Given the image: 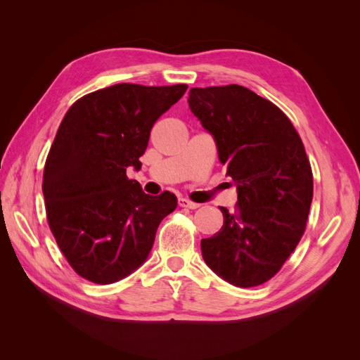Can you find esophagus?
<instances>
[{
	"instance_id": "obj_1",
	"label": "esophagus",
	"mask_w": 360,
	"mask_h": 360,
	"mask_svg": "<svg viewBox=\"0 0 360 360\" xmlns=\"http://www.w3.org/2000/svg\"><path fill=\"white\" fill-rule=\"evenodd\" d=\"M179 205L180 207H186V209H191V210H195V209H198V207H200L198 202H192V201H189L186 198H179Z\"/></svg>"
}]
</instances>
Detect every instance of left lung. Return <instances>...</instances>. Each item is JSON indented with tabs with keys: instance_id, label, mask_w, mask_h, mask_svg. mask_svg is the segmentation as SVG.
<instances>
[{
	"instance_id": "left-lung-1",
	"label": "left lung",
	"mask_w": 360,
	"mask_h": 360,
	"mask_svg": "<svg viewBox=\"0 0 360 360\" xmlns=\"http://www.w3.org/2000/svg\"><path fill=\"white\" fill-rule=\"evenodd\" d=\"M189 108L209 132L237 188V212L221 207L219 233L201 240L205 264L236 287L275 276L303 236L312 171L288 117L242 85L189 90Z\"/></svg>"
}]
</instances>
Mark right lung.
<instances>
[{"instance_id":"right-lung-1","label":"right lung","mask_w":360,"mask_h":360,"mask_svg":"<svg viewBox=\"0 0 360 360\" xmlns=\"http://www.w3.org/2000/svg\"><path fill=\"white\" fill-rule=\"evenodd\" d=\"M186 90L115 84L81 97L63 118L41 191L61 252L94 284H114L143 266L159 224L176 210V195H147L126 171L141 169L151 127Z\"/></svg>"}]
</instances>
